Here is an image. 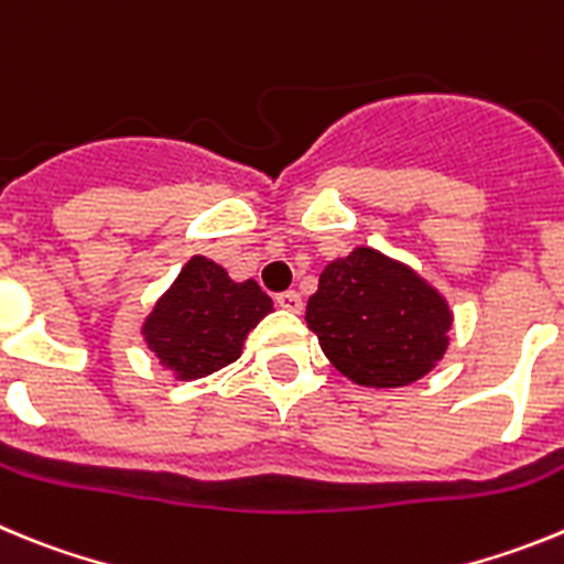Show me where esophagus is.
<instances>
[{"label": "esophagus", "mask_w": 564, "mask_h": 564, "mask_svg": "<svg viewBox=\"0 0 564 564\" xmlns=\"http://www.w3.org/2000/svg\"><path fill=\"white\" fill-rule=\"evenodd\" d=\"M276 305L288 313H302V296L296 291L276 293Z\"/></svg>", "instance_id": "esophagus-1"}]
</instances>
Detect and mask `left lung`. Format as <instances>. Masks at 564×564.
Returning <instances> with one entry per match:
<instances>
[{
  "label": "left lung",
  "instance_id": "obj_1",
  "mask_svg": "<svg viewBox=\"0 0 564 564\" xmlns=\"http://www.w3.org/2000/svg\"><path fill=\"white\" fill-rule=\"evenodd\" d=\"M305 318L341 376L378 390L417 381L449 347L446 299L376 248L330 262Z\"/></svg>",
  "mask_w": 564,
  "mask_h": 564
}]
</instances>
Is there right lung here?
<instances>
[{
  "label": "right lung",
  "instance_id": "1",
  "mask_svg": "<svg viewBox=\"0 0 564 564\" xmlns=\"http://www.w3.org/2000/svg\"><path fill=\"white\" fill-rule=\"evenodd\" d=\"M271 311V296L253 279L234 282L217 262L192 257L143 322V338L166 370L192 381L237 361L248 333Z\"/></svg>",
  "mask_w": 564,
  "mask_h": 564
}]
</instances>
